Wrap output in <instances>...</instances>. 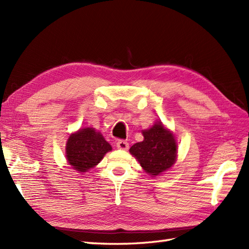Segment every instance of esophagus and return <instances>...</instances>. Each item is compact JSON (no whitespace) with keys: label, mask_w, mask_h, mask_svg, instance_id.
Here are the masks:
<instances>
[{"label":"esophagus","mask_w":249,"mask_h":249,"mask_svg":"<svg viewBox=\"0 0 249 249\" xmlns=\"http://www.w3.org/2000/svg\"><path fill=\"white\" fill-rule=\"evenodd\" d=\"M116 147L120 150H127L129 147V144L127 141L125 140H119L118 142H116Z\"/></svg>","instance_id":"esophagus-1"}]
</instances>
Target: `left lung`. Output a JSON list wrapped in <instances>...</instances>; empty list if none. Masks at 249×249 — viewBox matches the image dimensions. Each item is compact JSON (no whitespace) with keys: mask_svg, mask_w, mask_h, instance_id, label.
Here are the masks:
<instances>
[{"mask_svg":"<svg viewBox=\"0 0 249 249\" xmlns=\"http://www.w3.org/2000/svg\"><path fill=\"white\" fill-rule=\"evenodd\" d=\"M143 141L138 142L129 149L143 170L152 177L160 176L170 169L177 160L178 144L176 137L165 128L161 122H156L151 128L142 130Z\"/></svg>","mask_w":249,"mask_h":249,"instance_id":"left-lung-1","label":"left lung"}]
</instances>
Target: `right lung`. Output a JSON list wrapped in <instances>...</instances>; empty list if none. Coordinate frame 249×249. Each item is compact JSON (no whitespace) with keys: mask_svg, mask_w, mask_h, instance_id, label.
I'll use <instances>...</instances> for the list:
<instances>
[{"mask_svg":"<svg viewBox=\"0 0 249 249\" xmlns=\"http://www.w3.org/2000/svg\"><path fill=\"white\" fill-rule=\"evenodd\" d=\"M66 158L73 170L83 173L95 167L112 147L103 135L91 127L79 129L66 142Z\"/></svg>","mask_w":249,"mask_h":249,"instance_id":"obj_1","label":"right lung"}]
</instances>
